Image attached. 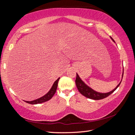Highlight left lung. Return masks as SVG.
Returning <instances> with one entry per match:
<instances>
[{
	"label": "left lung",
	"instance_id": "8db88e82",
	"mask_svg": "<svg viewBox=\"0 0 135 135\" xmlns=\"http://www.w3.org/2000/svg\"><path fill=\"white\" fill-rule=\"evenodd\" d=\"M111 39L114 42V40L113 39V38L111 37ZM123 74L122 75V78H123ZM121 82L118 84L117 86L114 89L111 91V92H108V93H102L96 92V91H95L94 90H93L92 89H91L90 87L87 86L86 84L81 80V79L80 78V77L77 74V76L76 79V84L80 93L83 95V96H84V97H86V98H90V99H94V100L102 99H104V98H107V97H108L109 95H110L112 93L114 92V91L117 89V88L120 84Z\"/></svg>",
	"mask_w": 135,
	"mask_h": 135
}]
</instances>
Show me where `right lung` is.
I'll return each mask as SVG.
<instances>
[{
  "label": "right lung",
  "mask_w": 135,
  "mask_h": 135,
  "mask_svg": "<svg viewBox=\"0 0 135 135\" xmlns=\"http://www.w3.org/2000/svg\"><path fill=\"white\" fill-rule=\"evenodd\" d=\"M59 79L60 78H58L54 82V83L53 84V86H52L51 90H50L45 95L43 96V97L38 98L37 99L32 100V101H26V102L30 104H37L42 103V102H46L47 100L51 99L56 92L57 87H58V83Z\"/></svg>",
  "instance_id": "add662e5"
}]
</instances>
